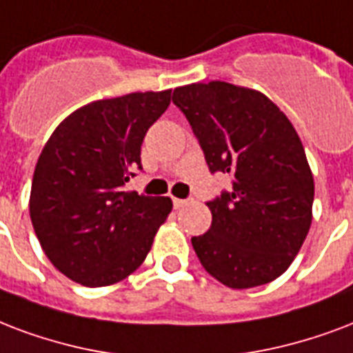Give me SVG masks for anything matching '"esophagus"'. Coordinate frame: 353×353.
Listing matches in <instances>:
<instances>
[{
  "mask_svg": "<svg viewBox=\"0 0 353 353\" xmlns=\"http://www.w3.org/2000/svg\"><path fill=\"white\" fill-rule=\"evenodd\" d=\"M172 201H174V207H176V209H179V207L185 205V203H187L188 200H181V198H174V200H172Z\"/></svg>",
  "mask_w": 353,
  "mask_h": 353,
  "instance_id": "34e87169",
  "label": "esophagus"
}]
</instances>
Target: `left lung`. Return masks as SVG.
<instances>
[{
    "label": "left lung",
    "mask_w": 353,
    "mask_h": 353,
    "mask_svg": "<svg viewBox=\"0 0 353 353\" xmlns=\"http://www.w3.org/2000/svg\"><path fill=\"white\" fill-rule=\"evenodd\" d=\"M172 101L209 170L231 176L230 192L207 201L209 231L192 236L201 266L231 289L270 283L294 261L313 220V174L300 137L265 94L225 81L177 87Z\"/></svg>",
    "instance_id": "1"
}]
</instances>
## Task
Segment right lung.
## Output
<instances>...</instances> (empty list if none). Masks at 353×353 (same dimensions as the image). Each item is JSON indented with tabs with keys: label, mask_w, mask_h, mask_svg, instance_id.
<instances>
[{
	"label": "right lung",
	"mask_w": 353,
	"mask_h": 353,
	"mask_svg": "<svg viewBox=\"0 0 353 353\" xmlns=\"http://www.w3.org/2000/svg\"><path fill=\"white\" fill-rule=\"evenodd\" d=\"M172 90L98 99L59 123L34 166L29 214L59 272L85 287L122 281L144 263L170 198L125 192L141 146Z\"/></svg>",
	"instance_id": "obj_1"
}]
</instances>
